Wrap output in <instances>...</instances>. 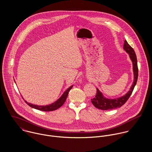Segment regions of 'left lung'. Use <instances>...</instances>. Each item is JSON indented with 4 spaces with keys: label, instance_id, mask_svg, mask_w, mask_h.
Returning <instances> with one entry per match:
<instances>
[{
    "label": "left lung",
    "instance_id": "obj_1",
    "mask_svg": "<svg viewBox=\"0 0 152 152\" xmlns=\"http://www.w3.org/2000/svg\"><path fill=\"white\" fill-rule=\"evenodd\" d=\"M124 49L129 55V57L132 62L134 76L133 84L130 87L129 91L125 95L114 99H109L105 98L103 95L102 93L98 89V88H96V94L95 95V97L93 99H91V102L96 108L107 110L121 107L123 105L125 104V102L130 97V95L132 94L133 90L136 84L138 77V68L137 57L135 52L133 48L128 43L126 40H125L124 44Z\"/></svg>",
    "mask_w": 152,
    "mask_h": 152
}]
</instances>
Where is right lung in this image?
Here are the masks:
<instances>
[{"mask_svg":"<svg viewBox=\"0 0 152 152\" xmlns=\"http://www.w3.org/2000/svg\"><path fill=\"white\" fill-rule=\"evenodd\" d=\"M73 86H71V87H69L65 92L63 94V95L61 96V97L57 99L56 102L50 104V105H34L30 103L27 102L26 101L24 100L25 102L28 105V106H30V107L36 109L40 110H42V111H53L54 110H56L57 109L60 108L65 102V100L66 99V97L68 96V92L70 91V89L72 88Z\"/></svg>","mask_w":152,"mask_h":152,"instance_id":"right-lung-1","label":"right lung"}]
</instances>
